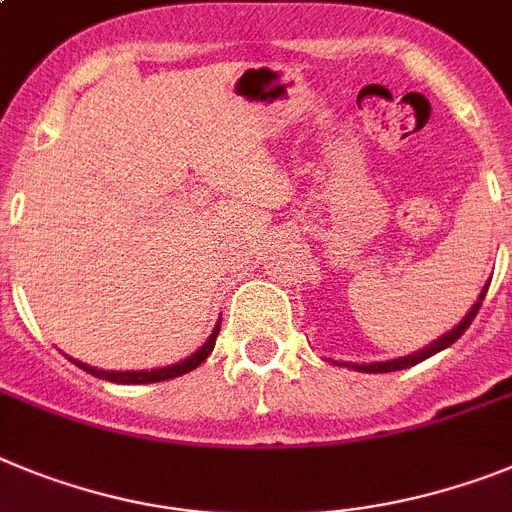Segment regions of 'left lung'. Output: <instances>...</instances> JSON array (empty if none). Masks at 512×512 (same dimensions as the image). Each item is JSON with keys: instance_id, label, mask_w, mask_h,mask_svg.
Returning <instances> with one entry per match:
<instances>
[{"instance_id": "obj_1", "label": "left lung", "mask_w": 512, "mask_h": 512, "mask_svg": "<svg viewBox=\"0 0 512 512\" xmlns=\"http://www.w3.org/2000/svg\"><path fill=\"white\" fill-rule=\"evenodd\" d=\"M487 290H489V285L484 287V290H482V295H479V300H476V303H474V308H471L469 313H466V318H464V321L458 323V326H456V329H453V331H448V334H445V336H440L438 342H432L430 347L419 349V352H414V355H409V357H401V360H388V362H370V365H352V368H355V370H360V373H393V370H404V368H412V365H417V362L427 360V357H432V355H438L440 349L451 347V344L456 342L458 336H461V334H464L466 329H469V326H471V321H474V318H476V313H479V308H482V300H484V295H487ZM339 365H342V362H339Z\"/></svg>"}]
</instances>
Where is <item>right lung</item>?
<instances>
[{
	"mask_svg": "<svg viewBox=\"0 0 512 512\" xmlns=\"http://www.w3.org/2000/svg\"><path fill=\"white\" fill-rule=\"evenodd\" d=\"M217 334H220V326L212 331V336L207 339L202 349H196L194 355L189 360L178 362V365H170V368H160V370H142V373H111V370H95L90 365H82V362H74L77 368H82L85 373L95 375V378H103V381H111V383H157V381H170V378H178V375H186L191 370H196L212 355L214 342H217Z\"/></svg>",
	"mask_w": 512,
	"mask_h": 512,
	"instance_id": "obj_1",
	"label": "right lung"
}]
</instances>
